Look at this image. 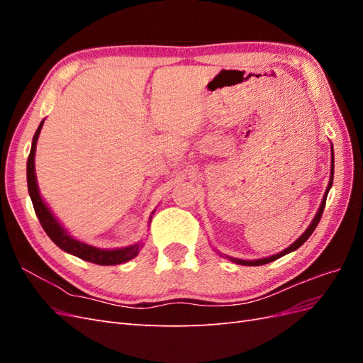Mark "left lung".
Wrapping results in <instances>:
<instances>
[{
    "label": "left lung",
    "mask_w": 363,
    "mask_h": 363,
    "mask_svg": "<svg viewBox=\"0 0 363 363\" xmlns=\"http://www.w3.org/2000/svg\"><path fill=\"white\" fill-rule=\"evenodd\" d=\"M330 148H332V168H330V180H328V186H327L325 194H324V196H323V201H321V204H320V208H318V212H316L315 218L312 219L311 225L306 228V232H304V233H303V235H301L298 239H296L294 244H291L288 248H284L283 251L277 252V255L269 256V257H263V259H256V260H244V259H238V257H232V256L223 255V252H219V251H218V255H219V256H223V257H225V259H228V260H232L233 263H238V265H247V267H259V265H265V263H269V262L277 260V259L283 257L284 255H288V252H292V251H295L296 248H300V247H301V245L306 242V240L311 238V235L313 233V230L316 228L318 223H320V219H321V216H323V212H324V207H325V200H327L328 191H330L332 184H333V174H335V152H333V145H332Z\"/></svg>",
    "instance_id": "8db88e82"
}]
</instances>
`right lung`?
<instances>
[{"mask_svg":"<svg viewBox=\"0 0 363 363\" xmlns=\"http://www.w3.org/2000/svg\"><path fill=\"white\" fill-rule=\"evenodd\" d=\"M43 121L39 124L35 136H33L31 142V150H30V156L27 160V184H28V194L33 203V207H35L36 216L39 218V223L42 228L45 230V233L50 236V239L56 244L60 250L69 252V255L80 257L86 262L96 263V265H119V263L128 262L133 257L138 256V252L140 248L144 247V242H136L133 245H128L124 248H115V250H106V248H96L89 244H84L82 240L74 239L65 228L59 219L54 216L51 212V208L47 206V203L43 201L42 195L38 188V179H36V169H35V156H36V144L40 135V130L43 125ZM155 213V212H152ZM150 216V221H151Z\"/></svg>","mask_w":363,"mask_h":363,"instance_id":"1","label":"right lung"}]
</instances>
